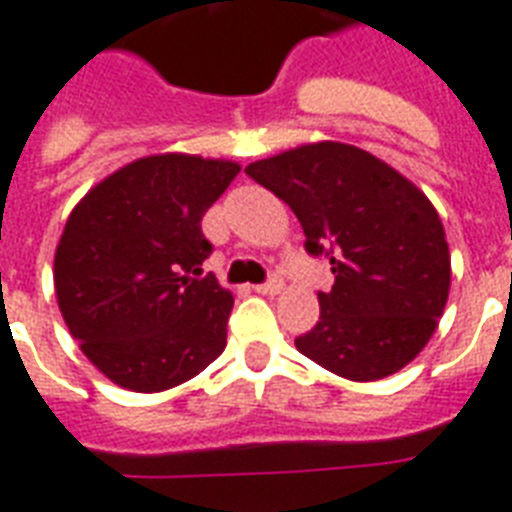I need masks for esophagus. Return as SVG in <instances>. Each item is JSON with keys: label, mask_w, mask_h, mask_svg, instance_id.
Returning <instances> with one entry per match:
<instances>
[{"label": "esophagus", "mask_w": 512, "mask_h": 512, "mask_svg": "<svg viewBox=\"0 0 512 512\" xmlns=\"http://www.w3.org/2000/svg\"><path fill=\"white\" fill-rule=\"evenodd\" d=\"M255 290L260 292V295H279V292L284 290L282 276H279V273H271V279H268L265 284H257Z\"/></svg>", "instance_id": "esophagus-1"}]
</instances>
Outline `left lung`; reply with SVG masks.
Segmentation results:
<instances>
[{
  "instance_id": "1",
  "label": "left lung",
  "mask_w": 512,
  "mask_h": 512,
  "mask_svg": "<svg viewBox=\"0 0 512 512\" xmlns=\"http://www.w3.org/2000/svg\"><path fill=\"white\" fill-rule=\"evenodd\" d=\"M244 171L290 206L308 252L333 265L319 322L295 338L300 354L349 381L405 368L435 333L451 287L446 230L432 201L354 144H303Z\"/></svg>"
}]
</instances>
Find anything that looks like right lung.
<instances>
[{"label": "right lung", "instance_id": "right-lung-1", "mask_svg": "<svg viewBox=\"0 0 512 512\" xmlns=\"http://www.w3.org/2000/svg\"><path fill=\"white\" fill-rule=\"evenodd\" d=\"M241 171L185 152L128 163L74 206L53 260L61 317L112 384L163 392L225 349L233 295L201 265V220Z\"/></svg>", "mask_w": 512, "mask_h": 512}]
</instances>
